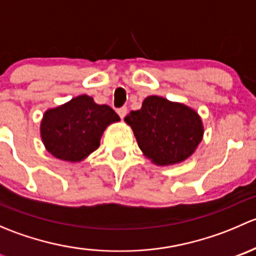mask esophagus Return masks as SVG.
<instances>
[{"label": "esophagus", "mask_w": 256, "mask_h": 256, "mask_svg": "<svg viewBox=\"0 0 256 256\" xmlns=\"http://www.w3.org/2000/svg\"><path fill=\"white\" fill-rule=\"evenodd\" d=\"M118 114L121 118H124L126 116V114H128V108H125V106L120 108V109H118Z\"/></svg>", "instance_id": "1"}]
</instances>
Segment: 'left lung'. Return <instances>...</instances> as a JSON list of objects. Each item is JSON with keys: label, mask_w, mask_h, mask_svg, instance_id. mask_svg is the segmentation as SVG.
<instances>
[{"label": "left lung", "mask_w": 256, "mask_h": 256, "mask_svg": "<svg viewBox=\"0 0 256 256\" xmlns=\"http://www.w3.org/2000/svg\"><path fill=\"white\" fill-rule=\"evenodd\" d=\"M125 121L144 156L158 166L184 161L203 138L202 120L194 110L156 95L146 98Z\"/></svg>", "instance_id": "1"}]
</instances>
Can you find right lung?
I'll return each instance as SVG.
<instances>
[{
  "instance_id": "obj_1",
  "label": "right lung",
  "mask_w": 256,
  "mask_h": 256,
  "mask_svg": "<svg viewBox=\"0 0 256 256\" xmlns=\"http://www.w3.org/2000/svg\"><path fill=\"white\" fill-rule=\"evenodd\" d=\"M120 118L108 105H99L88 95L70 102L43 115L40 136L46 148L63 161H82L100 146L102 132Z\"/></svg>"
}]
</instances>
